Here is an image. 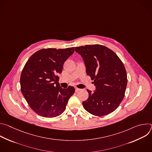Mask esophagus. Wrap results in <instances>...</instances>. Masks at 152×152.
Listing matches in <instances>:
<instances>
[{
  "label": "esophagus",
  "mask_w": 152,
  "mask_h": 152,
  "mask_svg": "<svg viewBox=\"0 0 152 152\" xmlns=\"http://www.w3.org/2000/svg\"><path fill=\"white\" fill-rule=\"evenodd\" d=\"M80 90V89L79 88H75V91L76 92H77L78 91H79Z\"/></svg>",
  "instance_id": "1"
}]
</instances>
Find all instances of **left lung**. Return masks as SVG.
Wrapping results in <instances>:
<instances>
[{"label":"left lung","mask_w":152,"mask_h":152,"mask_svg":"<svg viewBox=\"0 0 152 152\" xmlns=\"http://www.w3.org/2000/svg\"><path fill=\"white\" fill-rule=\"evenodd\" d=\"M84 61L86 72L96 86L94 92L87 90L88 99L83 102L85 110L96 116H103L115 111L123 100L127 79L124 64L111 49L99 45L75 48Z\"/></svg>","instance_id":"obj_1"}]
</instances>
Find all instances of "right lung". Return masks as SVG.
<instances>
[{
  "instance_id": "add662e5",
  "label": "right lung",
  "mask_w": 152,
  "mask_h": 152,
  "mask_svg": "<svg viewBox=\"0 0 152 152\" xmlns=\"http://www.w3.org/2000/svg\"><path fill=\"white\" fill-rule=\"evenodd\" d=\"M74 48L41 49L28 60L20 76L21 91L31 109L38 115L52 118L66 109L75 89L61 88L58 74L64 63L74 53Z\"/></svg>"
}]
</instances>
